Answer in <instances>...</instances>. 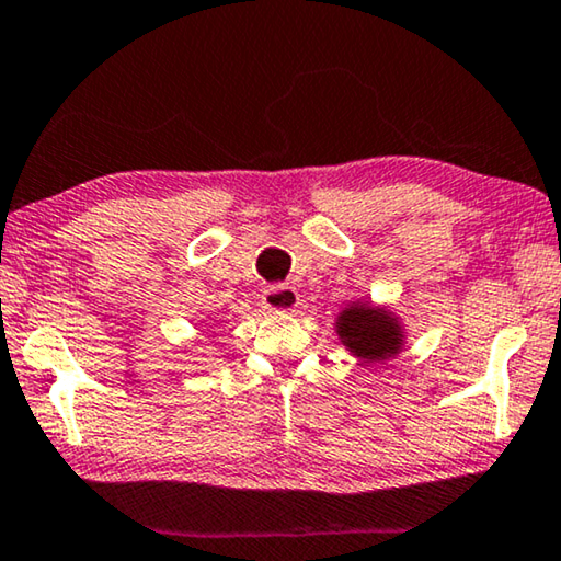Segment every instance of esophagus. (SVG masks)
Listing matches in <instances>:
<instances>
[{
	"instance_id": "34e87169",
	"label": "esophagus",
	"mask_w": 561,
	"mask_h": 561,
	"mask_svg": "<svg viewBox=\"0 0 561 561\" xmlns=\"http://www.w3.org/2000/svg\"><path fill=\"white\" fill-rule=\"evenodd\" d=\"M297 305L299 297L289 284H274V287L264 291V307L272 309V312H291Z\"/></svg>"
}]
</instances>
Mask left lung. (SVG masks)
Wrapping results in <instances>:
<instances>
[{
    "label": "left lung",
    "instance_id": "left-lung-1",
    "mask_svg": "<svg viewBox=\"0 0 561 561\" xmlns=\"http://www.w3.org/2000/svg\"><path fill=\"white\" fill-rule=\"evenodd\" d=\"M340 336L357 357L367 362L394 357L402 334L392 317L375 312L367 305L352 307L340 317Z\"/></svg>",
    "mask_w": 561,
    "mask_h": 561
}]
</instances>
